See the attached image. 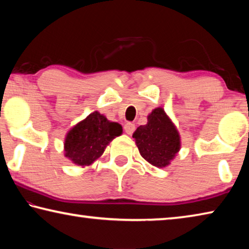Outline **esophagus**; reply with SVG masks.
Here are the masks:
<instances>
[{
    "instance_id": "34e87169",
    "label": "esophagus",
    "mask_w": 249,
    "mask_h": 249,
    "mask_svg": "<svg viewBox=\"0 0 249 249\" xmlns=\"http://www.w3.org/2000/svg\"><path fill=\"white\" fill-rule=\"evenodd\" d=\"M124 130H125L126 134L132 135L134 133V130H135V125L132 124V123H126L124 125Z\"/></svg>"
}]
</instances>
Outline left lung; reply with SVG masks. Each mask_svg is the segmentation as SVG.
Returning <instances> with one entry per match:
<instances>
[{"instance_id":"8db88e82","label":"left lung","mask_w":249,"mask_h":249,"mask_svg":"<svg viewBox=\"0 0 249 249\" xmlns=\"http://www.w3.org/2000/svg\"><path fill=\"white\" fill-rule=\"evenodd\" d=\"M140 154L157 168L170 165L181 148L180 134L162 107H156L147 116V124L133 134Z\"/></svg>"}]
</instances>
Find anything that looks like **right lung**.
Here are the masks:
<instances>
[{
	"label": "right lung",
	"instance_id": "obj_1",
	"mask_svg": "<svg viewBox=\"0 0 249 249\" xmlns=\"http://www.w3.org/2000/svg\"><path fill=\"white\" fill-rule=\"evenodd\" d=\"M122 133L123 127L121 124L108 121L100 112L94 111L66 134L65 157L74 165L89 167L103 155L109 142Z\"/></svg>",
	"mask_w": 249,
	"mask_h": 249
}]
</instances>
